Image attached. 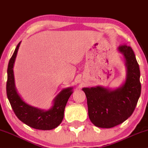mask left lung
I'll list each match as a JSON object with an SVG mask.
<instances>
[{
    "label": "left lung",
    "instance_id": "8db88e82",
    "mask_svg": "<svg viewBox=\"0 0 148 148\" xmlns=\"http://www.w3.org/2000/svg\"><path fill=\"white\" fill-rule=\"evenodd\" d=\"M118 50L126 59L127 78L124 85L113 91L101 87L83 89L89 119L99 128H113L126 121L134 112L141 95L139 66L133 50L126 44L120 45Z\"/></svg>",
    "mask_w": 148,
    "mask_h": 148
}]
</instances>
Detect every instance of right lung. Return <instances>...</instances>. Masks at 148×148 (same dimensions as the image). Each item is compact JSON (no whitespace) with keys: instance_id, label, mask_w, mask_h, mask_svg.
I'll return each mask as SVG.
<instances>
[{"instance_id":"1","label":"right lung","mask_w":148,"mask_h":148,"mask_svg":"<svg viewBox=\"0 0 148 148\" xmlns=\"http://www.w3.org/2000/svg\"><path fill=\"white\" fill-rule=\"evenodd\" d=\"M20 42L9 61L7 68V96L11 106L18 119L28 126L38 130H52L61 124L64 116V110L71 94L72 88L65 89L55 99L54 105L47 111L38 109L26 104L17 93L14 83V64Z\"/></svg>"}]
</instances>
